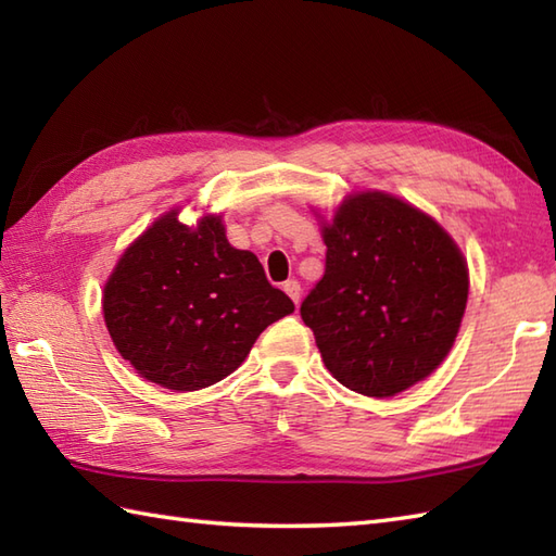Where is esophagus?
Returning <instances> with one entry per match:
<instances>
[{
  "label": "esophagus",
  "instance_id": "1",
  "mask_svg": "<svg viewBox=\"0 0 556 556\" xmlns=\"http://www.w3.org/2000/svg\"><path fill=\"white\" fill-rule=\"evenodd\" d=\"M285 291L289 293V299L299 305V301H301V285L296 279H289V281H285Z\"/></svg>",
  "mask_w": 556,
  "mask_h": 556
}]
</instances>
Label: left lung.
Returning <instances> with one entry per match:
<instances>
[{
    "mask_svg": "<svg viewBox=\"0 0 556 556\" xmlns=\"http://www.w3.org/2000/svg\"><path fill=\"white\" fill-rule=\"evenodd\" d=\"M325 275L301 303L334 380L387 399L440 368L468 301V265L440 224L382 191L323 222Z\"/></svg>",
    "mask_w": 556,
    "mask_h": 556,
    "instance_id": "1",
    "label": "left lung"
}]
</instances>
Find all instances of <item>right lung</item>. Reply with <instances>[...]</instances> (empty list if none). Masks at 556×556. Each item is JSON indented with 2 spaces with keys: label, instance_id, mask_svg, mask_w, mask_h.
<instances>
[{
  "label": "right lung",
  "instance_id": "right-lung-1",
  "mask_svg": "<svg viewBox=\"0 0 556 556\" xmlns=\"http://www.w3.org/2000/svg\"><path fill=\"white\" fill-rule=\"evenodd\" d=\"M102 313L116 351L140 377L195 392L239 368L293 303L251 251L227 241L222 215L188 227L169 210L114 265Z\"/></svg>",
  "mask_w": 556,
  "mask_h": 556
}]
</instances>
